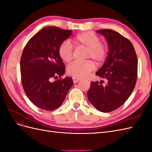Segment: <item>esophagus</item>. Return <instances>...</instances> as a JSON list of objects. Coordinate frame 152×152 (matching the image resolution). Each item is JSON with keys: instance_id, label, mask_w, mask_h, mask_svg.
<instances>
[{"instance_id": "obj_1", "label": "esophagus", "mask_w": 152, "mask_h": 152, "mask_svg": "<svg viewBox=\"0 0 152 152\" xmlns=\"http://www.w3.org/2000/svg\"><path fill=\"white\" fill-rule=\"evenodd\" d=\"M72 79H73V81L74 83H77V82H78L79 80H81L80 79H79V78H77V77H73Z\"/></svg>"}]
</instances>
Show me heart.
<instances>
[{
    "label": "heart",
    "mask_w": 152,
    "mask_h": 152,
    "mask_svg": "<svg viewBox=\"0 0 152 152\" xmlns=\"http://www.w3.org/2000/svg\"><path fill=\"white\" fill-rule=\"evenodd\" d=\"M72 42L77 48L86 49V58L93 59L97 64L103 63L107 56V45L101 42L99 36L93 32H82L73 37ZM58 54L64 61L68 63L72 60L73 48L68 41H64L59 45ZM94 63L90 60L74 61L68 66L67 73L74 77L83 78L94 70Z\"/></svg>",
    "instance_id": "b5f03b06"
}]
</instances>
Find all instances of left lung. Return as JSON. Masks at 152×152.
<instances>
[{"instance_id":"1","label":"left lung","mask_w":152,"mask_h":152,"mask_svg":"<svg viewBox=\"0 0 152 152\" xmlns=\"http://www.w3.org/2000/svg\"><path fill=\"white\" fill-rule=\"evenodd\" d=\"M96 32L104 36L108 44V54L104 65L96 74L107 79L108 83L103 86L98 81L91 82L87 98L99 111L110 112L125 103L134 90L137 59L130 40L118 32L110 29Z\"/></svg>"}]
</instances>
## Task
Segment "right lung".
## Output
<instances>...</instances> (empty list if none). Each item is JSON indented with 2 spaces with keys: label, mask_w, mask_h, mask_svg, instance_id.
<instances>
[{
  "label": "right lung",
  "mask_w": 152,
  "mask_h": 152,
  "mask_svg": "<svg viewBox=\"0 0 152 152\" xmlns=\"http://www.w3.org/2000/svg\"><path fill=\"white\" fill-rule=\"evenodd\" d=\"M72 34V30L45 27L32 37L23 51L20 61L23 87L27 97L40 109L51 111L59 108L73 84L68 77L52 81L65 72L58 48Z\"/></svg>",
  "instance_id": "right-lung-1"
}]
</instances>
